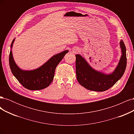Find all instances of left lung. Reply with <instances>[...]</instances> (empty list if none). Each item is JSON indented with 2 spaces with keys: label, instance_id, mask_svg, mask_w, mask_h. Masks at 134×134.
Returning <instances> with one entry per match:
<instances>
[{
  "label": "left lung",
  "instance_id": "1",
  "mask_svg": "<svg viewBox=\"0 0 134 134\" xmlns=\"http://www.w3.org/2000/svg\"><path fill=\"white\" fill-rule=\"evenodd\" d=\"M120 46L122 55L120 62L115 70L109 75L94 70L80 55H75L76 79L81 86L97 92H103L112 87L122 76L126 67V49L122 40Z\"/></svg>",
  "mask_w": 134,
  "mask_h": 134
}]
</instances>
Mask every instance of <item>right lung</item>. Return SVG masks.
I'll use <instances>...</instances> for the list:
<instances>
[{
	"label": "right lung",
	"mask_w": 134,
	"mask_h": 134,
	"mask_svg": "<svg viewBox=\"0 0 134 134\" xmlns=\"http://www.w3.org/2000/svg\"><path fill=\"white\" fill-rule=\"evenodd\" d=\"M14 41V40L12 42L11 48ZM68 52V50H66L53 56L42 66L37 69L24 71L20 69L15 64L12 52L10 51L9 56L10 70L18 82L26 89L31 91L41 90L47 87L51 83L54 79L56 66Z\"/></svg>",
	"instance_id": "obj_1"
}]
</instances>
